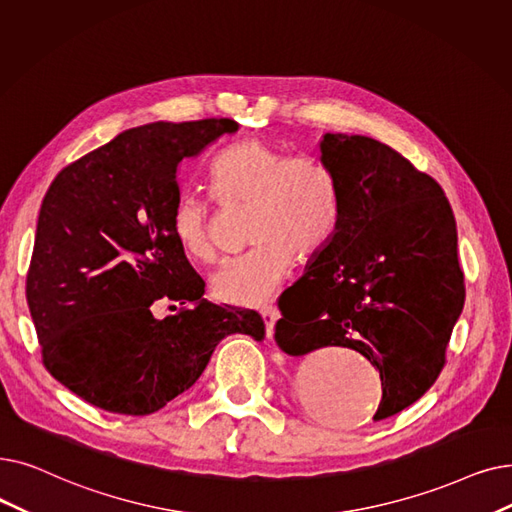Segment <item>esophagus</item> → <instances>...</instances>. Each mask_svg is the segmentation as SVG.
I'll return each instance as SVG.
<instances>
[{"mask_svg": "<svg viewBox=\"0 0 512 512\" xmlns=\"http://www.w3.org/2000/svg\"><path fill=\"white\" fill-rule=\"evenodd\" d=\"M261 318L265 322V335H268L270 339L274 337V324L278 320V309L274 305H265L261 309Z\"/></svg>", "mask_w": 512, "mask_h": 512, "instance_id": "obj_1", "label": "esophagus"}]
</instances>
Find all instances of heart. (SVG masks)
<instances>
[{"label": "heart", "instance_id": "b5f03b06", "mask_svg": "<svg viewBox=\"0 0 512 512\" xmlns=\"http://www.w3.org/2000/svg\"><path fill=\"white\" fill-rule=\"evenodd\" d=\"M213 186L221 205H251L253 249L221 263L213 295L232 305H261L291 272L295 255H318L337 230L339 209L330 173L314 157H288L278 146L251 140L215 163ZM171 232L192 261L213 259V215L207 201L182 196Z\"/></svg>", "mask_w": 512, "mask_h": 512}]
</instances>
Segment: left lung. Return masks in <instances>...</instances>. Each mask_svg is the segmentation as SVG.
Wrapping results in <instances>:
<instances>
[{
	"instance_id": "8db88e82",
	"label": "left lung",
	"mask_w": 512,
	"mask_h": 512,
	"mask_svg": "<svg viewBox=\"0 0 512 512\" xmlns=\"http://www.w3.org/2000/svg\"><path fill=\"white\" fill-rule=\"evenodd\" d=\"M335 186L330 242L282 295L276 343L288 355L337 345L381 372L374 420L427 393L464 305L452 207L431 175L366 136L324 133Z\"/></svg>"
}]
</instances>
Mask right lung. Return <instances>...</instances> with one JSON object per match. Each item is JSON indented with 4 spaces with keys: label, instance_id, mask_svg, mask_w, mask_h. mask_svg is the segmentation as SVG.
Returning <instances> with one entry per match:
<instances>
[{
    "label": "right lung",
    "instance_id": "right-lung-1",
    "mask_svg": "<svg viewBox=\"0 0 512 512\" xmlns=\"http://www.w3.org/2000/svg\"><path fill=\"white\" fill-rule=\"evenodd\" d=\"M234 131L232 119L127 129L64 167L43 196L27 303L43 366L87 404L152 414L198 381L221 339L263 341L257 311L203 299L171 232L180 163ZM157 300L183 307L157 321Z\"/></svg>",
    "mask_w": 512,
    "mask_h": 512
}]
</instances>
